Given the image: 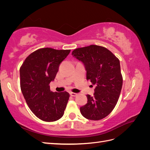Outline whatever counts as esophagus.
Returning <instances> with one entry per match:
<instances>
[{
  "instance_id": "34e87169",
  "label": "esophagus",
  "mask_w": 150,
  "mask_h": 150,
  "mask_svg": "<svg viewBox=\"0 0 150 150\" xmlns=\"http://www.w3.org/2000/svg\"><path fill=\"white\" fill-rule=\"evenodd\" d=\"M70 95L71 96H73V97H75V96H76L77 95H78V94L77 93H72V92H71V93H70Z\"/></svg>"
}]
</instances>
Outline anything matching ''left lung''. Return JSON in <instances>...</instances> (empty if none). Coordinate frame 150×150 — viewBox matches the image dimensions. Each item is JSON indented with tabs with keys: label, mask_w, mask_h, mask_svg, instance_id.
<instances>
[{
	"label": "left lung",
	"mask_w": 150,
	"mask_h": 150,
	"mask_svg": "<svg viewBox=\"0 0 150 150\" xmlns=\"http://www.w3.org/2000/svg\"><path fill=\"white\" fill-rule=\"evenodd\" d=\"M72 55L83 63L86 79L96 85L94 96L88 94V103L80 108L81 115L91 120H102L115 108L121 93L120 60L106 47L96 45L76 49Z\"/></svg>",
	"instance_id": "1"
}]
</instances>
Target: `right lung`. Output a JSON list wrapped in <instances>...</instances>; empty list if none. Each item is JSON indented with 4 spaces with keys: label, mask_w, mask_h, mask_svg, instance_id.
<instances>
[{
    "label": "right lung",
    "mask_w": 150,
    "mask_h": 150,
    "mask_svg": "<svg viewBox=\"0 0 150 150\" xmlns=\"http://www.w3.org/2000/svg\"><path fill=\"white\" fill-rule=\"evenodd\" d=\"M71 50L41 48L27 57L20 68L21 88L31 111L38 118L52 122L64 115L69 94L54 93L49 84Z\"/></svg>",
    "instance_id": "obj_1"
}]
</instances>
